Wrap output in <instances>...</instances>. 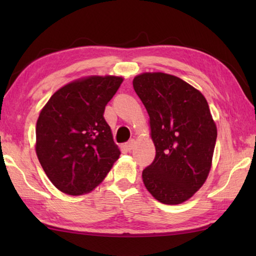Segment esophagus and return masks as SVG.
Here are the masks:
<instances>
[{
  "label": "esophagus",
  "mask_w": 256,
  "mask_h": 256,
  "mask_svg": "<svg viewBox=\"0 0 256 256\" xmlns=\"http://www.w3.org/2000/svg\"><path fill=\"white\" fill-rule=\"evenodd\" d=\"M124 146H125V149H126V150L131 151L134 148V140H130L128 142H126V144H124Z\"/></svg>",
  "instance_id": "1"
}]
</instances>
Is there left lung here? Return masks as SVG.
<instances>
[{
    "instance_id": "8db88e82",
    "label": "left lung",
    "mask_w": 256,
    "mask_h": 256,
    "mask_svg": "<svg viewBox=\"0 0 256 256\" xmlns=\"http://www.w3.org/2000/svg\"><path fill=\"white\" fill-rule=\"evenodd\" d=\"M133 88L149 115L156 157L142 172L144 186L164 204H180L204 184L212 166L216 126L204 96L162 72H144Z\"/></svg>"
}]
</instances>
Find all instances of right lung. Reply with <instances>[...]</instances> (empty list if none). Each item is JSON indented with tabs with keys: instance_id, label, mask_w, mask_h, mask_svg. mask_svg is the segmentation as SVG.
I'll use <instances>...</instances> for the list:
<instances>
[{
	"instance_id": "right-lung-1",
	"label": "right lung",
	"mask_w": 256,
	"mask_h": 256,
	"mask_svg": "<svg viewBox=\"0 0 256 256\" xmlns=\"http://www.w3.org/2000/svg\"><path fill=\"white\" fill-rule=\"evenodd\" d=\"M123 80L115 76L76 79L55 92L40 110L34 148L45 174L60 192L89 193L120 158L102 115Z\"/></svg>"
}]
</instances>
